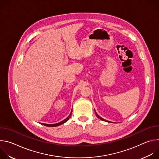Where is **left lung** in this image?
<instances>
[{"label": "left lung", "instance_id": "obj_1", "mask_svg": "<svg viewBox=\"0 0 159 159\" xmlns=\"http://www.w3.org/2000/svg\"><path fill=\"white\" fill-rule=\"evenodd\" d=\"M96 116H98V118H99V119H100V120H102V121H107V122H109V121H106V120H104V119H103V118H101V117H100V116H99V115H98V114H97V113H96Z\"/></svg>", "mask_w": 159, "mask_h": 159}]
</instances>
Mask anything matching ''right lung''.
Instances as JSON below:
<instances>
[{
    "instance_id": "right-lung-1",
    "label": "right lung",
    "mask_w": 159,
    "mask_h": 159,
    "mask_svg": "<svg viewBox=\"0 0 159 159\" xmlns=\"http://www.w3.org/2000/svg\"><path fill=\"white\" fill-rule=\"evenodd\" d=\"M72 111H71V113L70 114V115L68 116L66 119H65L64 120H63L62 121H61V122H60V123H55V124H52V125H48V124H44V123H41L42 125H44V126H50V127H55V126H59V125H62V124H63L64 123H65L66 121H67L68 120H69V118H70V116H71V115H72Z\"/></svg>"
}]
</instances>
